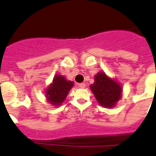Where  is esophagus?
<instances>
[{"label": "esophagus", "instance_id": "34e87169", "mask_svg": "<svg viewBox=\"0 0 156 156\" xmlns=\"http://www.w3.org/2000/svg\"><path fill=\"white\" fill-rule=\"evenodd\" d=\"M79 87H81V88H85L86 87V84H85L84 82H82V83H79Z\"/></svg>", "mask_w": 156, "mask_h": 156}]
</instances>
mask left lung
Instances as JSON below:
<instances>
[{
	"instance_id": "obj_1",
	"label": "left lung",
	"mask_w": 156,
	"mask_h": 156,
	"mask_svg": "<svg viewBox=\"0 0 156 156\" xmlns=\"http://www.w3.org/2000/svg\"><path fill=\"white\" fill-rule=\"evenodd\" d=\"M90 87L98 104L106 108L115 107L122 98L121 84L104 72H98L94 76V82Z\"/></svg>"
}]
</instances>
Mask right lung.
Returning a JSON list of instances; mask_svg holds the SVG:
<instances>
[{"label": "right lung", "instance_id": "1", "mask_svg": "<svg viewBox=\"0 0 156 156\" xmlns=\"http://www.w3.org/2000/svg\"><path fill=\"white\" fill-rule=\"evenodd\" d=\"M73 86L74 82L72 81L67 80L63 75L57 74L54 76L51 84L45 89L46 100L54 107L61 106Z\"/></svg>", "mask_w": 156, "mask_h": 156}]
</instances>
